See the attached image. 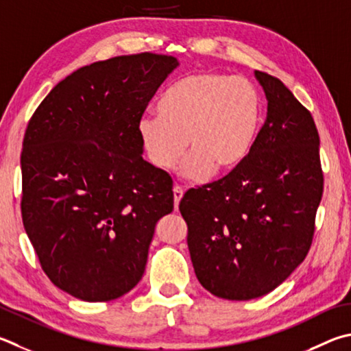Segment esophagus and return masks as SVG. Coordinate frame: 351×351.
<instances>
[{
    "instance_id": "34e87169",
    "label": "esophagus",
    "mask_w": 351,
    "mask_h": 351,
    "mask_svg": "<svg viewBox=\"0 0 351 351\" xmlns=\"http://www.w3.org/2000/svg\"><path fill=\"white\" fill-rule=\"evenodd\" d=\"M182 195H184V190L180 186H175L173 187V201H175V210H178L180 207V201L182 199Z\"/></svg>"
}]
</instances>
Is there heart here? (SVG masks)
Returning a JSON list of instances; mask_svg holds the SVG:
<instances>
[{"instance_id": "1", "label": "heart", "mask_w": 351, "mask_h": 351, "mask_svg": "<svg viewBox=\"0 0 351 351\" xmlns=\"http://www.w3.org/2000/svg\"><path fill=\"white\" fill-rule=\"evenodd\" d=\"M158 113L143 117L138 135L149 161L167 171L189 145L182 176L201 184L216 170L232 173L256 144L263 99L250 81L218 72L181 76L165 88Z\"/></svg>"}]
</instances>
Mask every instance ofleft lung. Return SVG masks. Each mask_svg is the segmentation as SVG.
<instances>
[{"instance_id":"left-lung-1","label":"left lung","mask_w":351,"mask_h":351,"mask_svg":"<svg viewBox=\"0 0 351 351\" xmlns=\"http://www.w3.org/2000/svg\"><path fill=\"white\" fill-rule=\"evenodd\" d=\"M267 118L247 161L180 202L197 281L228 301L281 285L308 253L324 176L310 112L275 76L254 72Z\"/></svg>"}]
</instances>
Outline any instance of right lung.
Here are the masks:
<instances>
[{
  "label": "right lung",
  "mask_w": 351,
  "mask_h": 351,
  "mask_svg": "<svg viewBox=\"0 0 351 351\" xmlns=\"http://www.w3.org/2000/svg\"><path fill=\"white\" fill-rule=\"evenodd\" d=\"M175 56L93 62L58 82L25 130V233L58 289L112 301L143 278L155 227L173 212L171 178L143 158L138 123Z\"/></svg>",
  "instance_id": "right-lung-1"
}]
</instances>
